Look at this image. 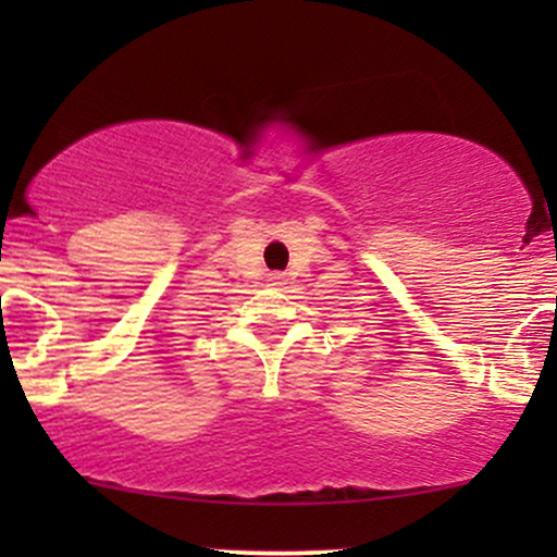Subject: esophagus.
Returning a JSON list of instances; mask_svg holds the SVG:
<instances>
[{
    "label": "esophagus",
    "instance_id": "esophagus-1",
    "mask_svg": "<svg viewBox=\"0 0 557 557\" xmlns=\"http://www.w3.org/2000/svg\"><path fill=\"white\" fill-rule=\"evenodd\" d=\"M270 283H272V285H285V274L274 272V274H272V277H270Z\"/></svg>",
    "mask_w": 557,
    "mask_h": 557
}]
</instances>
